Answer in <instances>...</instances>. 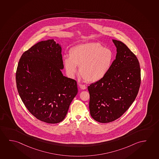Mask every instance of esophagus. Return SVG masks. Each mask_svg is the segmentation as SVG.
Wrapping results in <instances>:
<instances>
[{
    "label": "esophagus",
    "instance_id": "esophagus-1",
    "mask_svg": "<svg viewBox=\"0 0 159 159\" xmlns=\"http://www.w3.org/2000/svg\"><path fill=\"white\" fill-rule=\"evenodd\" d=\"M80 87L82 89H85L87 88V86L86 85H84V84H80Z\"/></svg>",
    "mask_w": 159,
    "mask_h": 159
}]
</instances>
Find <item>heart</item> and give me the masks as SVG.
Returning a JSON list of instances; mask_svg holds the SVG:
<instances>
[{
  "label": "heart",
  "mask_w": 159,
  "mask_h": 159,
  "mask_svg": "<svg viewBox=\"0 0 159 159\" xmlns=\"http://www.w3.org/2000/svg\"><path fill=\"white\" fill-rule=\"evenodd\" d=\"M112 51L98 43H86L71 48L70 56H66L63 64L68 76L78 72L77 66L84 80L89 82L100 81L107 75L113 62Z\"/></svg>",
  "instance_id": "1"
}]
</instances>
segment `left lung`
I'll return each instance as SVG.
<instances>
[{
  "mask_svg": "<svg viewBox=\"0 0 159 159\" xmlns=\"http://www.w3.org/2000/svg\"><path fill=\"white\" fill-rule=\"evenodd\" d=\"M116 48V59L103 79L88 87L91 116L107 123L123 114L136 98L141 83L139 61L123 43L112 40Z\"/></svg>",
  "mask_w": 159,
  "mask_h": 159,
  "instance_id": "left-lung-1",
  "label": "left lung"
}]
</instances>
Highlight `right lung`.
I'll use <instances>...</instances> for the list:
<instances>
[{"label":"right lung","mask_w":159,"mask_h":159,"mask_svg":"<svg viewBox=\"0 0 159 159\" xmlns=\"http://www.w3.org/2000/svg\"><path fill=\"white\" fill-rule=\"evenodd\" d=\"M62 48L53 39L26 51L18 63L16 83L28 111L41 121H62L78 93L77 82L63 75Z\"/></svg>","instance_id":"1"}]
</instances>
